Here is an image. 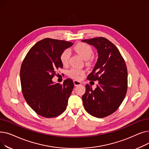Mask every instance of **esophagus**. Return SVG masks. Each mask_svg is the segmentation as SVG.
Segmentation results:
<instances>
[{
  "mask_svg": "<svg viewBox=\"0 0 149 149\" xmlns=\"http://www.w3.org/2000/svg\"><path fill=\"white\" fill-rule=\"evenodd\" d=\"M74 84L75 86H79L81 84V83L79 81H77V80H74Z\"/></svg>",
  "mask_w": 149,
  "mask_h": 149,
  "instance_id": "esophagus-1",
  "label": "esophagus"
}]
</instances>
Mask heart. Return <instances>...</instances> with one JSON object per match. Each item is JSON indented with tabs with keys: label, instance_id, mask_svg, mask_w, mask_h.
Segmentation results:
<instances>
[{
	"label": "heart",
	"instance_id": "heart-1",
	"mask_svg": "<svg viewBox=\"0 0 149 149\" xmlns=\"http://www.w3.org/2000/svg\"><path fill=\"white\" fill-rule=\"evenodd\" d=\"M75 51L79 54L84 60H89L92 56L93 51L91 47L87 44L80 43L75 45L74 48ZM60 61L63 65H66L69 58V52L68 50L63 51L60 55ZM84 74V71L79 69H71L69 70V75L74 79H79V78Z\"/></svg>",
	"mask_w": 149,
	"mask_h": 149
}]
</instances>
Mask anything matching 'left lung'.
<instances>
[{"mask_svg": "<svg viewBox=\"0 0 149 149\" xmlns=\"http://www.w3.org/2000/svg\"><path fill=\"white\" fill-rule=\"evenodd\" d=\"M82 42L97 49L98 59L87 79L98 81L93 90L86 85L82 96L85 110L97 118H103L115 112L122 103L127 89V70L116 47L104 37L85 39Z\"/></svg>", "mask_w": 149, "mask_h": 149, "instance_id": "1", "label": "left lung"}]
</instances>
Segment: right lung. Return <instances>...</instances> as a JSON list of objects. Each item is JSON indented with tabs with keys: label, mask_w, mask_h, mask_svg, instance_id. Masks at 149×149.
I'll use <instances>...</instances> for the list:
<instances>
[{
	"label": "right lung",
	"mask_w": 149,
	"mask_h": 149,
	"mask_svg": "<svg viewBox=\"0 0 149 149\" xmlns=\"http://www.w3.org/2000/svg\"><path fill=\"white\" fill-rule=\"evenodd\" d=\"M74 43L46 38L28 51L20 68V82L23 97L38 115L53 118L66 109L74 88L71 79L62 84L53 82L56 70L63 68L60 55Z\"/></svg>",
	"instance_id": "add662e5"
}]
</instances>
